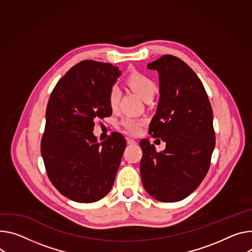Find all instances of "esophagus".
<instances>
[{"mask_svg":"<svg viewBox=\"0 0 252 252\" xmlns=\"http://www.w3.org/2000/svg\"><path fill=\"white\" fill-rule=\"evenodd\" d=\"M126 143L128 145H136V141H134L133 139H129V138L126 139Z\"/></svg>","mask_w":252,"mask_h":252,"instance_id":"obj_1","label":"esophagus"}]
</instances>
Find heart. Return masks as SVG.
<instances>
[{"mask_svg":"<svg viewBox=\"0 0 252 252\" xmlns=\"http://www.w3.org/2000/svg\"><path fill=\"white\" fill-rule=\"evenodd\" d=\"M127 83L145 101L151 100L157 91V84L155 81L148 75L141 72L130 74L127 78ZM120 97V87L117 84H113L108 93V102L112 108L118 105ZM145 124L146 121L144 119L132 117H126L121 121V126L129 134H138L142 130Z\"/></svg>","mask_w":252,"mask_h":252,"instance_id":"1","label":"heart"}]
</instances>
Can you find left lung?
Listing matches in <instances>:
<instances>
[{
	"mask_svg": "<svg viewBox=\"0 0 252 252\" xmlns=\"http://www.w3.org/2000/svg\"><path fill=\"white\" fill-rule=\"evenodd\" d=\"M159 74V101L149 132L166 143L163 152L146 139L141 177L146 191L162 202H177L194 192L207 175L215 147L212 106L192 68L166 54L148 64Z\"/></svg>",
	"mask_w": 252,
	"mask_h": 252,
	"instance_id": "1",
	"label": "left lung"
}]
</instances>
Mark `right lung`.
Instances as JSON below:
<instances>
[{"label":"right lung","mask_w":252,"mask_h":252,"mask_svg":"<svg viewBox=\"0 0 252 252\" xmlns=\"http://www.w3.org/2000/svg\"><path fill=\"white\" fill-rule=\"evenodd\" d=\"M121 75L110 63L83 60L57 82L46 108L41 155L47 176L65 197L93 203L111 189L126 140L120 132L96 143L94 122L111 116L110 87Z\"/></svg>","instance_id":"obj_1"}]
</instances>
